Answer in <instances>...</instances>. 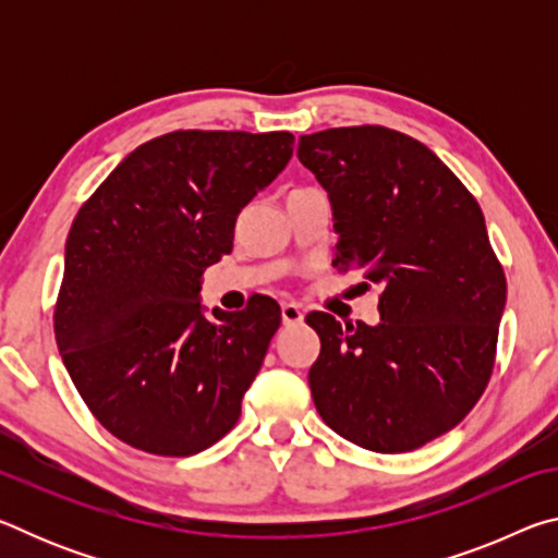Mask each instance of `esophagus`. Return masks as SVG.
<instances>
[{
	"instance_id": "34e87169",
	"label": "esophagus",
	"mask_w": 558,
	"mask_h": 558,
	"mask_svg": "<svg viewBox=\"0 0 558 558\" xmlns=\"http://www.w3.org/2000/svg\"><path fill=\"white\" fill-rule=\"evenodd\" d=\"M280 315H282V325H288V327L300 325L302 317H305V315H302V310L295 305V302H282Z\"/></svg>"
}]
</instances>
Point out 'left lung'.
Listing matches in <instances>:
<instances>
[{
	"label": "left lung",
	"instance_id": "1",
	"mask_svg": "<svg viewBox=\"0 0 558 558\" xmlns=\"http://www.w3.org/2000/svg\"><path fill=\"white\" fill-rule=\"evenodd\" d=\"M332 204L335 266L379 286V325L313 313L307 381L323 421L374 452L426 446L465 418L495 366L507 280L485 216L426 145L381 125L302 135ZM366 286V282H364Z\"/></svg>",
	"mask_w": 558,
	"mask_h": 558
}]
</instances>
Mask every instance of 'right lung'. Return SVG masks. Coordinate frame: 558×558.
I'll return each instance as SVG.
<instances>
[{"label":"right lung","instance_id":"right-lung-1","mask_svg":"<svg viewBox=\"0 0 558 558\" xmlns=\"http://www.w3.org/2000/svg\"><path fill=\"white\" fill-rule=\"evenodd\" d=\"M290 132L177 130L122 159L65 241L53 332L112 436L153 456L214 446L241 415L280 327L276 300L204 315L202 276L235 219L292 157Z\"/></svg>","mask_w":558,"mask_h":558}]
</instances>
